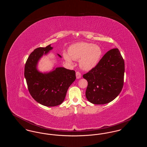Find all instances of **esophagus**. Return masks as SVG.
<instances>
[{
	"label": "esophagus",
	"instance_id": "obj_1",
	"mask_svg": "<svg viewBox=\"0 0 147 147\" xmlns=\"http://www.w3.org/2000/svg\"><path fill=\"white\" fill-rule=\"evenodd\" d=\"M76 78L77 79H80L81 78V74L79 71L76 72Z\"/></svg>",
	"mask_w": 147,
	"mask_h": 147
}]
</instances>
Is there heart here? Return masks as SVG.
Returning a JSON list of instances; mask_svg holds the SVG:
<instances>
[{"label":"heart","instance_id":"heart-1","mask_svg":"<svg viewBox=\"0 0 147 147\" xmlns=\"http://www.w3.org/2000/svg\"><path fill=\"white\" fill-rule=\"evenodd\" d=\"M102 55V49L98 45L80 42L73 44L69 47L68 53L63 52V56L69 64L72 59L79 60V65L83 70H91L98 64Z\"/></svg>","mask_w":147,"mask_h":147}]
</instances>
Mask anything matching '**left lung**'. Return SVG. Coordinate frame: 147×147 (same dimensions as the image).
<instances>
[{
	"label": "left lung",
	"mask_w": 147,
	"mask_h": 147,
	"mask_svg": "<svg viewBox=\"0 0 147 147\" xmlns=\"http://www.w3.org/2000/svg\"><path fill=\"white\" fill-rule=\"evenodd\" d=\"M125 62L118 49L109 51L96 66L83 75L88 82L86 98L93 104L110 102L122 89Z\"/></svg>",
	"instance_id": "8db88e82"
}]
</instances>
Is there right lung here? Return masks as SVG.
Here are the masks:
<instances>
[{
    "label": "right lung",
    "instance_id": "1",
    "mask_svg": "<svg viewBox=\"0 0 147 147\" xmlns=\"http://www.w3.org/2000/svg\"><path fill=\"white\" fill-rule=\"evenodd\" d=\"M52 49L51 45L36 49L28 57L24 70L31 96L39 104L48 107L61 104L69 87L76 79L74 70L64 67L54 68L49 72L44 73L37 69L40 59ZM58 56L62 58L58 54Z\"/></svg>",
    "mask_w": 147,
    "mask_h": 147
}]
</instances>
